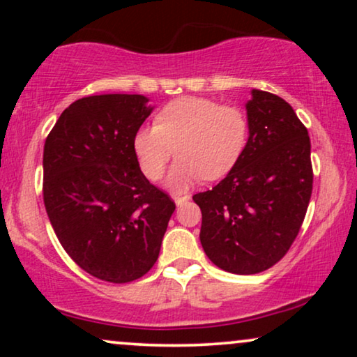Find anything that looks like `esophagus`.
Here are the masks:
<instances>
[{
    "mask_svg": "<svg viewBox=\"0 0 357 357\" xmlns=\"http://www.w3.org/2000/svg\"><path fill=\"white\" fill-rule=\"evenodd\" d=\"M174 199L177 204H183L185 202H188L190 199V195H175Z\"/></svg>",
    "mask_w": 357,
    "mask_h": 357,
    "instance_id": "34e87169",
    "label": "esophagus"
}]
</instances>
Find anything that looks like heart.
I'll use <instances>...</instances> for the list:
<instances>
[{
  "instance_id": "1",
  "label": "heart",
  "mask_w": 357,
  "mask_h": 357,
  "mask_svg": "<svg viewBox=\"0 0 357 357\" xmlns=\"http://www.w3.org/2000/svg\"><path fill=\"white\" fill-rule=\"evenodd\" d=\"M247 136L248 119L242 109L183 97L165 105L155 123L138 130L135 153L153 182L162 177L165 165L177 154L167 182L172 188L185 190L199 178L224 177L241 158Z\"/></svg>"
}]
</instances>
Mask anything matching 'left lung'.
Segmentation results:
<instances>
[{"label":"left lung","instance_id":"1","mask_svg":"<svg viewBox=\"0 0 357 357\" xmlns=\"http://www.w3.org/2000/svg\"><path fill=\"white\" fill-rule=\"evenodd\" d=\"M250 136L241 158L213 190L197 193L203 250L234 275H255L289 252L309 206L310 138L284 99L252 91Z\"/></svg>","mask_w":357,"mask_h":357}]
</instances>
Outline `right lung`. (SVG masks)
Wrapping results in <instances>:
<instances>
[{"mask_svg": "<svg viewBox=\"0 0 357 357\" xmlns=\"http://www.w3.org/2000/svg\"><path fill=\"white\" fill-rule=\"evenodd\" d=\"M144 96L104 94L73 102L43 146V203L77 266L123 284L158 261L174 199L149 183L135 135L151 114Z\"/></svg>", "mask_w": 357, "mask_h": 357, "instance_id": "add662e5", "label": "right lung"}]
</instances>
